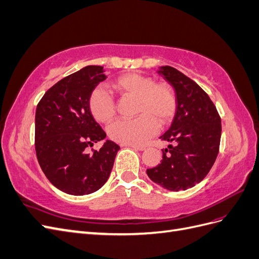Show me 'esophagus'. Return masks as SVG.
Returning a JSON list of instances; mask_svg holds the SVG:
<instances>
[{"label": "esophagus", "instance_id": "obj_1", "mask_svg": "<svg viewBox=\"0 0 259 259\" xmlns=\"http://www.w3.org/2000/svg\"><path fill=\"white\" fill-rule=\"evenodd\" d=\"M123 146L133 148V149H135V150H138V151H144L145 149H146L145 146H137V145H123Z\"/></svg>", "mask_w": 259, "mask_h": 259}]
</instances>
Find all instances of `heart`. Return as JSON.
Instances as JSON below:
<instances>
[{
  "instance_id": "b5f03b06",
  "label": "heart",
  "mask_w": 259,
  "mask_h": 259,
  "mask_svg": "<svg viewBox=\"0 0 259 259\" xmlns=\"http://www.w3.org/2000/svg\"><path fill=\"white\" fill-rule=\"evenodd\" d=\"M112 89L122 97H134L135 114L132 120H119L108 127V134L116 143L142 145L158 132V122L168 124L177 110V98L167 83L155 82L151 76L136 72L121 74L111 82ZM89 107L95 120L109 123L116 112L115 101L103 88L94 89L89 98Z\"/></svg>"
}]
</instances>
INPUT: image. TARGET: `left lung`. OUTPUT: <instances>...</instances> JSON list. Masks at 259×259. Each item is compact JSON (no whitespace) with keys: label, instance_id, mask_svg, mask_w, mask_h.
<instances>
[{"label":"left lung","instance_id":"8db88e82","mask_svg":"<svg viewBox=\"0 0 259 259\" xmlns=\"http://www.w3.org/2000/svg\"><path fill=\"white\" fill-rule=\"evenodd\" d=\"M158 73L174 88L177 110L169 130L160 137L173 145L162 149L161 163L147 174L167 190H187L202 182L215 163L222 120L207 94L190 77L169 66L160 67Z\"/></svg>","mask_w":259,"mask_h":259}]
</instances>
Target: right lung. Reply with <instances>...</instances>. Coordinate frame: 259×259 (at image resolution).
Returning a JSON list of instances; mask_svg holds the SVG:
<instances>
[{
  "label": "right lung",
  "mask_w": 259,
  "mask_h": 259,
  "mask_svg": "<svg viewBox=\"0 0 259 259\" xmlns=\"http://www.w3.org/2000/svg\"><path fill=\"white\" fill-rule=\"evenodd\" d=\"M104 67L88 66L57 82L44 94L35 111V152L50 182L62 192L97 191L110 176L120 147L106 140L88 152L106 133L89 107L92 91L106 80Z\"/></svg>",
  "instance_id": "1"
}]
</instances>
